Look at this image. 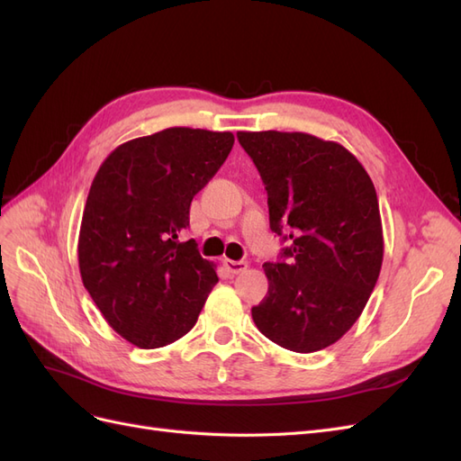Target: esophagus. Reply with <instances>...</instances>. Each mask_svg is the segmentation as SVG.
Here are the masks:
<instances>
[{"mask_svg":"<svg viewBox=\"0 0 461 461\" xmlns=\"http://www.w3.org/2000/svg\"><path fill=\"white\" fill-rule=\"evenodd\" d=\"M222 265H225L227 271L232 275H239L244 273L248 269V263L246 261H234V259H222Z\"/></svg>","mask_w":461,"mask_h":461,"instance_id":"34e87169","label":"esophagus"}]
</instances>
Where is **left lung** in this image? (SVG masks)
Returning <instances> with one entry per match:
<instances>
[{
    "mask_svg": "<svg viewBox=\"0 0 461 461\" xmlns=\"http://www.w3.org/2000/svg\"><path fill=\"white\" fill-rule=\"evenodd\" d=\"M267 190L283 259L263 265L269 290L252 308L275 344L312 354L340 340L364 312L383 265L379 200L356 156L308 132L240 131Z\"/></svg>",
    "mask_w": 461,
    "mask_h": 461,
    "instance_id": "left-lung-1",
    "label": "left lung"
}]
</instances>
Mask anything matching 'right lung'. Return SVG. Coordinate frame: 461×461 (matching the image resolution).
<instances>
[{"label": "right lung", "instance_id": "add662e5", "mask_svg": "<svg viewBox=\"0 0 461 461\" xmlns=\"http://www.w3.org/2000/svg\"><path fill=\"white\" fill-rule=\"evenodd\" d=\"M232 132L173 127L117 146L82 213L78 269L109 327L151 350L196 325L219 283L196 240L180 242L192 198L232 149Z\"/></svg>", "mask_w": 461, "mask_h": 461}]
</instances>
